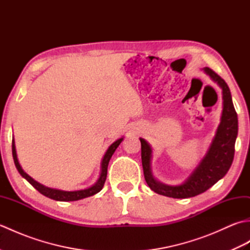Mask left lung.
Wrapping results in <instances>:
<instances>
[{"mask_svg":"<svg viewBox=\"0 0 250 250\" xmlns=\"http://www.w3.org/2000/svg\"><path fill=\"white\" fill-rule=\"evenodd\" d=\"M203 71L222 90V113L220 124L216 130L213 141L190 176L183 184L172 186L162 184L155 178L151 171L152 149L144 140L140 139L142 146V164L144 176L149 188L156 193L174 199H186L195 196L209 189L229 171L234 158V146L237 137V114L232 102L230 89L219 75L204 67Z\"/></svg>","mask_w":250,"mask_h":250,"instance_id":"left-lung-1","label":"left lung"}]
</instances>
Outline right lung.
<instances>
[{
    "instance_id": "add662e5",
    "label": "right lung",
    "mask_w": 250,
    "mask_h": 250,
    "mask_svg": "<svg viewBox=\"0 0 250 250\" xmlns=\"http://www.w3.org/2000/svg\"><path fill=\"white\" fill-rule=\"evenodd\" d=\"M124 140V137H121V139L117 140L116 142H114L113 144H111L108 149L106 150L105 155L102 159V162H101V173H100V176L98 178L97 182L95 184H93L92 186H90V187L86 188V189H82V190H74V191H65V190H60V189H55V188H49V187H46V186L42 185L40 183H37L36 180H34L31 176H29L28 174H26L21 166L19 164L18 161V158H17V151H16V146H15V141L13 139V145H12V149H13V158H14V162H15V166L17 167L19 174L22 176L23 178H25L28 182L33 186V187L41 192L43 195L47 196V198L52 199V200H56V201H61V202H68V201H78V200H82L84 198H88V196H91L94 195L95 193L100 192L101 190H102L103 186L105 184V180H106V176H107V167H108V163L111 156L114 155L115 150L117 149V147L120 145V143Z\"/></svg>"
}]
</instances>
